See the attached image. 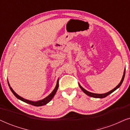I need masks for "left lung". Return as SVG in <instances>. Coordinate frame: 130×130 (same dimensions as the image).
<instances>
[{
    "mask_svg": "<svg viewBox=\"0 0 130 130\" xmlns=\"http://www.w3.org/2000/svg\"><path fill=\"white\" fill-rule=\"evenodd\" d=\"M125 69L124 70V74H123V76H122V79L121 82H120V83L117 85V86L115 87L114 89H113L112 90H110L108 92H106L105 93H102V94H98V93H92V92H90L88 91V90H86V89H85L84 88H83V87L81 86V85L79 84V87L80 88V89L82 90V91L84 92L85 94H86L87 95L89 96L90 97H92V98H105L106 96H107L108 95H109V94H111L113 92H114L115 90H117V89L119 88L120 87L122 83L123 82V80H124V77H125Z\"/></svg>",
    "mask_w": 130,
    "mask_h": 130,
    "instance_id": "1",
    "label": "left lung"
}]
</instances>
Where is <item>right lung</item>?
<instances>
[{
	"instance_id": "obj_1",
	"label": "right lung",
	"mask_w": 130,
	"mask_h": 130,
	"mask_svg": "<svg viewBox=\"0 0 130 130\" xmlns=\"http://www.w3.org/2000/svg\"><path fill=\"white\" fill-rule=\"evenodd\" d=\"M8 85H9V86L10 90H11L13 95H15L18 99H19V100L23 101V102L27 103V104H29L30 105H34L35 106H43V105H46L47 104H48V103L50 101H51V99L53 98V97L54 96L55 94H56L57 90L58 88V79L57 81V84H56V87H55L54 89L53 90V92H51V93L48 96H47V97L45 98H44L43 99H42V100L37 101H29V100H28V99H24V98L21 97L19 95H18V94L16 93V92L14 91L13 89H12V88H11V87H10V85L9 84V83L8 80Z\"/></svg>"
}]
</instances>
